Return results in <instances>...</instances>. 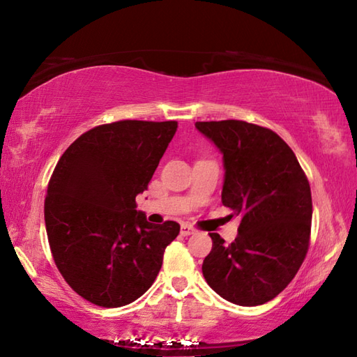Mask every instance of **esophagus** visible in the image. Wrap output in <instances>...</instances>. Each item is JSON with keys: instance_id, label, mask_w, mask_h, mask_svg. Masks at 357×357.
<instances>
[{"instance_id": "obj_1", "label": "esophagus", "mask_w": 357, "mask_h": 357, "mask_svg": "<svg viewBox=\"0 0 357 357\" xmlns=\"http://www.w3.org/2000/svg\"><path fill=\"white\" fill-rule=\"evenodd\" d=\"M181 233H183L184 236H190V234L196 233V230L193 229L192 225H188V224H183V225H181Z\"/></svg>"}]
</instances>
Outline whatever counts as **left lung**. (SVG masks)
<instances>
[{
	"mask_svg": "<svg viewBox=\"0 0 357 357\" xmlns=\"http://www.w3.org/2000/svg\"><path fill=\"white\" fill-rule=\"evenodd\" d=\"M195 126L222 153V204L241 216L231 244L210 233L213 247L202 275L231 304L262 305L291 282L305 259L313 215L308 179L270 128L238 119Z\"/></svg>",
	"mask_w": 357,
	"mask_h": 357,
	"instance_id": "8db88e82",
	"label": "left lung"
}]
</instances>
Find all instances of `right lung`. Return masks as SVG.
<instances>
[{"instance_id":"obj_1","label":"right lung","mask_w":357,"mask_h":357,"mask_svg":"<svg viewBox=\"0 0 357 357\" xmlns=\"http://www.w3.org/2000/svg\"><path fill=\"white\" fill-rule=\"evenodd\" d=\"M176 121L98 126L64 151L49 181L45 230L53 261L81 298L104 308L130 304L155 282L179 224L153 225L136 210Z\"/></svg>"}]
</instances>
